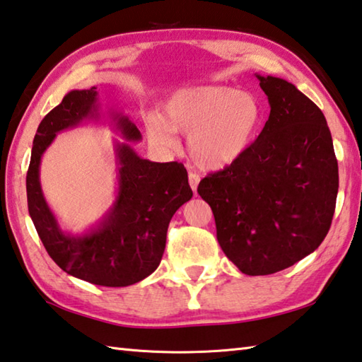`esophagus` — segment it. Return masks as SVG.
Listing matches in <instances>:
<instances>
[{"mask_svg": "<svg viewBox=\"0 0 362 362\" xmlns=\"http://www.w3.org/2000/svg\"><path fill=\"white\" fill-rule=\"evenodd\" d=\"M199 182H200V176L197 173H189V186L190 189L194 190V192H197V187H199Z\"/></svg>", "mask_w": 362, "mask_h": 362, "instance_id": "34e87169", "label": "esophagus"}]
</instances>
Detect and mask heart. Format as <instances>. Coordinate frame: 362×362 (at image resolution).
Wrapping results in <instances>:
<instances>
[{
  "mask_svg": "<svg viewBox=\"0 0 362 362\" xmlns=\"http://www.w3.org/2000/svg\"><path fill=\"white\" fill-rule=\"evenodd\" d=\"M158 115L145 122L156 145L173 149V132L187 134L190 160L206 172H217L240 160L254 143L264 118L254 94L231 86L197 85L175 91Z\"/></svg>",
  "mask_w": 362,
  "mask_h": 362,
  "instance_id": "obj_1",
  "label": "heart"
}]
</instances>
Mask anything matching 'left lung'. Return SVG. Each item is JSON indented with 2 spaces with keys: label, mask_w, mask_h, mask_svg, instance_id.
Masks as SVG:
<instances>
[{
  "label": "left lung",
  "mask_w": 362,
  "mask_h": 362,
  "mask_svg": "<svg viewBox=\"0 0 362 362\" xmlns=\"http://www.w3.org/2000/svg\"><path fill=\"white\" fill-rule=\"evenodd\" d=\"M255 77L269 118L249 151L203 178L199 194L228 260L244 274L266 276L303 260L328 235L339 168L323 112L290 81Z\"/></svg>",
  "instance_id": "left-lung-1"
}]
</instances>
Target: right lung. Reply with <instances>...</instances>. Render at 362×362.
Listing matches in <instances>:
<instances>
[{
    "mask_svg": "<svg viewBox=\"0 0 362 362\" xmlns=\"http://www.w3.org/2000/svg\"><path fill=\"white\" fill-rule=\"evenodd\" d=\"M107 117L126 142H114L119 187L99 223L74 235L60 226L40 186V160L54 137L86 120ZM137 126L119 110L104 113L96 86L72 90L40 121L26 175L28 211L52 260L81 281L100 287H127L158 269L173 214L192 199L187 172L178 162H151L129 141H140Z\"/></svg>",
    "mask_w": 362,
    "mask_h": 362,
    "instance_id": "obj_1",
    "label": "right lung"
}]
</instances>
